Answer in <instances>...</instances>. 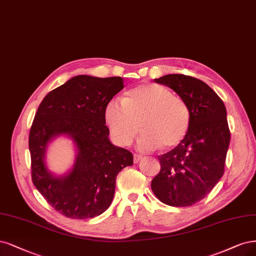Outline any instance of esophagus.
I'll return each instance as SVG.
<instances>
[{"label": "esophagus", "mask_w": 256, "mask_h": 256, "mask_svg": "<svg viewBox=\"0 0 256 256\" xmlns=\"http://www.w3.org/2000/svg\"><path fill=\"white\" fill-rule=\"evenodd\" d=\"M140 160H142V156L138 154H134V163H138Z\"/></svg>", "instance_id": "esophagus-1"}]
</instances>
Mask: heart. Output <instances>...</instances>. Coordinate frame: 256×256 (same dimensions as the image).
<instances>
[{"mask_svg": "<svg viewBox=\"0 0 256 256\" xmlns=\"http://www.w3.org/2000/svg\"><path fill=\"white\" fill-rule=\"evenodd\" d=\"M104 120L116 142L129 145L140 130L138 148L150 150L158 146L174 148L186 136L190 125L188 104L172 95L167 88L145 84L130 90L122 102L110 100L104 108Z\"/></svg>", "mask_w": 256, "mask_h": 256, "instance_id": "obj_1", "label": "heart"}]
</instances>
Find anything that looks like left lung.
Here are the masks:
<instances>
[{
  "label": "left lung",
  "instance_id": "obj_1",
  "mask_svg": "<svg viewBox=\"0 0 256 256\" xmlns=\"http://www.w3.org/2000/svg\"><path fill=\"white\" fill-rule=\"evenodd\" d=\"M188 104L190 125L186 136L158 156L161 170L152 181L156 198L172 206H190L204 199L224 172L230 129L222 98L200 79L170 74L154 79Z\"/></svg>",
  "mask_w": 256,
  "mask_h": 256
}]
</instances>
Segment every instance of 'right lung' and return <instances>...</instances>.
Here are the masks:
<instances>
[{
    "label": "right lung",
    "mask_w": 256,
    "mask_h": 256,
    "mask_svg": "<svg viewBox=\"0 0 256 256\" xmlns=\"http://www.w3.org/2000/svg\"><path fill=\"white\" fill-rule=\"evenodd\" d=\"M122 77L78 75L50 91L41 102L30 131L32 180L60 214L88 219L102 214L113 199L118 174L134 164V156L114 146L106 126L104 108L122 88ZM66 134L76 147L72 170L56 178L45 154L52 139Z\"/></svg>",
    "instance_id": "add662e5"
}]
</instances>
